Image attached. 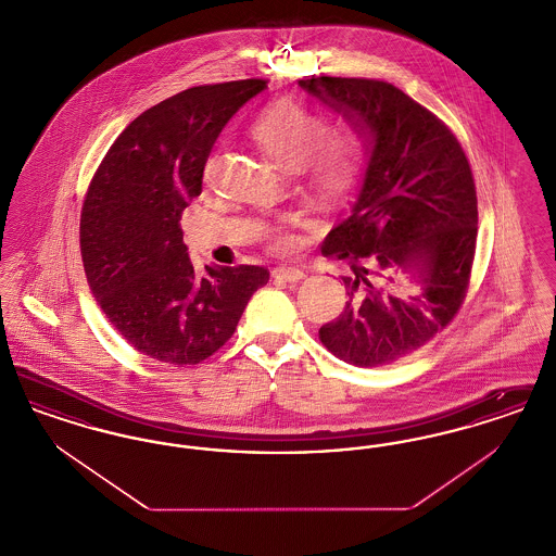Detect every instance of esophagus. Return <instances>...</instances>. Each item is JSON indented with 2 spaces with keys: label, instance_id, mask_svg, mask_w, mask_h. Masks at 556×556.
<instances>
[{
  "label": "esophagus",
  "instance_id": "34e87169",
  "mask_svg": "<svg viewBox=\"0 0 556 556\" xmlns=\"http://www.w3.org/2000/svg\"><path fill=\"white\" fill-rule=\"evenodd\" d=\"M273 277H275V279H283V281H288V283H298V281H302L306 275H304V270L298 268V266H279V268L273 270Z\"/></svg>",
  "mask_w": 556,
  "mask_h": 556
}]
</instances>
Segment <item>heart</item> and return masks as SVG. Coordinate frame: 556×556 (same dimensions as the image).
I'll list each match as a JSON object with an SVG mask.
<instances>
[{
    "mask_svg": "<svg viewBox=\"0 0 556 556\" xmlns=\"http://www.w3.org/2000/svg\"><path fill=\"white\" fill-rule=\"evenodd\" d=\"M327 118L295 100H277L263 108L248 132L258 150L279 168L298 173L311 193L340 195L361 168L363 141L354 129L327 131ZM288 239H277L279 250Z\"/></svg>",
    "mask_w": 556,
    "mask_h": 556,
    "instance_id": "1",
    "label": "heart"
}]
</instances>
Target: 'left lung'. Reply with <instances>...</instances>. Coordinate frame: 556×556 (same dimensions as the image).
<instances>
[{"label": "left lung", "instance_id": "1", "mask_svg": "<svg viewBox=\"0 0 556 556\" xmlns=\"http://www.w3.org/2000/svg\"><path fill=\"white\" fill-rule=\"evenodd\" d=\"M298 85L358 132L367 168L352 214L325 239L345 261L344 313L318 329L356 367L404 358L448 325L469 286L477 195L448 127L383 80L311 77ZM406 287L397 294L393 286Z\"/></svg>", "mask_w": 556, "mask_h": 556}]
</instances>
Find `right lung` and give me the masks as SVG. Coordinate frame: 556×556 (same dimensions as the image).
Returning <instances> with one entry per match:
<instances>
[{
	"label": "right lung",
	"mask_w": 556,
	"mask_h": 556,
	"mask_svg": "<svg viewBox=\"0 0 556 556\" xmlns=\"http://www.w3.org/2000/svg\"><path fill=\"white\" fill-rule=\"evenodd\" d=\"M265 87L231 80L160 102L116 137L93 175L80 212L87 283L112 327L154 361L184 367L208 358L268 281L263 266L195 273L179 225L202 193L218 132Z\"/></svg>",
	"instance_id": "add662e5"
}]
</instances>
